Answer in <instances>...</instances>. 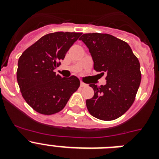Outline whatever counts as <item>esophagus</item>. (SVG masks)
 Instances as JSON below:
<instances>
[{
  "mask_svg": "<svg viewBox=\"0 0 159 159\" xmlns=\"http://www.w3.org/2000/svg\"><path fill=\"white\" fill-rule=\"evenodd\" d=\"M88 85L87 84H85V83L84 82H80V87L81 88H85V87H88Z\"/></svg>",
  "mask_w": 159,
  "mask_h": 159,
  "instance_id": "34e87169",
  "label": "esophagus"
}]
</instances>
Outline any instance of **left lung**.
Returning a JSON list of instances; mask_svg holds the SVG:
<instances>
[{
    "label": "left lung",
    "instance_id": "8db88e82",
    "mask_svg": "<svg viewBox=\"0 0 159 159\" xmlns=\"http://www.w3.org/2000/svg\"><path fill=\"white\" fill-rule=\"evenodd\" d=\"M82 40L89 49L96 71L107 73V84H90L94 96L87 99L89 113L101 120L118 119L134 102L141 82L140 64L127 43L106 33H86Z\"/></svg>",
    "mask_w": 159,
    "mask_h": 159
}]
</instances>
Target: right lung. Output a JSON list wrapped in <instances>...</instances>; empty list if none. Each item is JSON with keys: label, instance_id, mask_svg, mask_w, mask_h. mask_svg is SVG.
<instances>
[{"label": "right lung", "instance_id": "add662e5", "mask_svg": "<svg viewBox=\"0 0 159 159\" xmlns=\"http://www.w3.org/2000/svg\"><path fill=\"white\" fill-rule=\"evenodd\" d=\"M81 32H57L42 36L18 60L16 79L22 96L38 113L53 115L64 109L80 85L75 75L61 77L54 70Z\"/></svg>", "mask_w": 159, "mask_h": 159}]
</instances>
